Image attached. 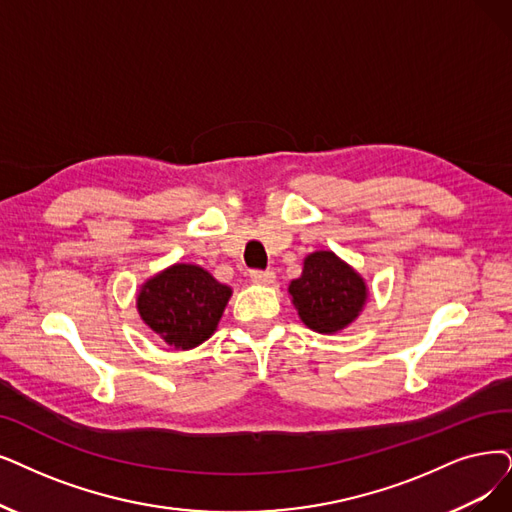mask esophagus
<instances>
[{
  "label": "esophagus",
  "mask_w": 512,
  "mask_h": 512,
  "mask_svg": "<svg viewBox=\"0 0 512 512\" xmlns=\"http://www.w3.org/2000/svg\"><path fill=\"white\" fill-rule=\"evenodd\" d=\"M250 277H252V281H256V283H273V281H275V273H273L271 269H267V271L254 269V271H250Z\"/></svg>",
  "instance_id": "1"
}]
</instances>
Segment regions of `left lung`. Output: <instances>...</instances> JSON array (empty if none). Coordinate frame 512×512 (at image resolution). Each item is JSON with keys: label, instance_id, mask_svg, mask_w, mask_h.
<instances>
[{"label": "left lung", "instance_id": "left-lung-1", "mask_svg": "<svg viewBox=\"0 0 512 512\" xmlns=\"http://www.w3.org/2000/svg\"><path fill=\"white\" fill-rule=\"evenodd\" d=\"M300 319L319 334H334L353 323L365 302L363 279L332 252L306 256L304 269L290 283Z\"/></svg>", "mask_w": 512, "mask_h": 512}]
</instances>
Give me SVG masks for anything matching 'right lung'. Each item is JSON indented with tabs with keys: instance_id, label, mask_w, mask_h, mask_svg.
I'll return each instance as SVG.
<instances>
[{
	"instance_id": "add662e5",
	"label": "right lung",
	"mask_w": 512,
	"mask_h": 512,
	"mask_svg": "<svg viewBox=\"0 0 512 512\" xmlns=\"http://www.w3.org/2000/svg\"><path fill=\"white\" fill-rule=\"evenodd\" d=\"M229 298V285L218 283L208 271L174 264L142 285L138 313L155 334L185 351L214 334Z\"/></svg>"
}]
</instances>
